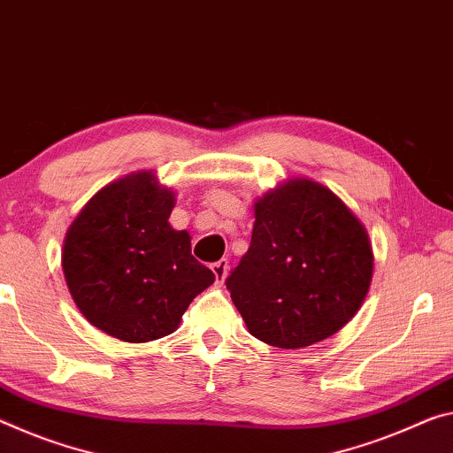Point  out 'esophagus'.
<instances>
[{"mask_svg": "<svg viewBox=\"0 0 453 453\" xmlns=\"http://www.w3.org/2000/svg\"><path fill=\"white\" fill-rule=\"evenodd\" d=\"M211 272H213V276H215V282L224 284L226 278H227V272H229V262L221 257L219 262L211 264Z\"/></svg>", "mask_w": 453, "mask_h": 453, "instance_id": "esophagus-1", "label": "esophagus"}]
</instances>
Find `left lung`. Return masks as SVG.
I'll return each mask as SVG.
<instances>
[{
  "label": "left lung",
  "instance_id": "8db88e82",
  "mask_svg": "<svg viewBox=\"0 0 453 453\" xmlns=\"http://www.w3.org/2000/svg\"><path fill=\"white\" fill-rule=\"evenodd\" d=\"M254 218L248 252L226 282L250 334L296 350L339 333L372 280L375 256L363 221L306 177L257 197Z\"/></svg>",
  "mask_w": 453,
  "mask_h": 453
}]
</instances>
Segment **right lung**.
<instances>
[{"label":"right lung","instance_id":"1","mask_svg":"<svg viewBox=\"0 0 453 453\" xmlns=\"http://www.w3.org/2000/svg\"><path fill=\"white\" fill-rule=\"evenodd\" d=\"M175 191L155 171H134L88 199L62 246L70 296L92 326L125 342L175 333L213 272L191 256V235L173 229Z\"/></svg>","mask_w":453,"mask_h":453}]
</instances>
